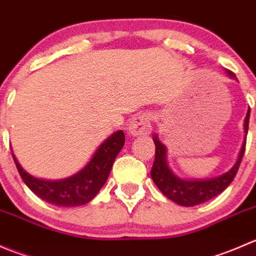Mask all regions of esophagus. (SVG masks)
I'll list each match as a JSON object with an SVG mask.
<instances>
[{
	"mask_svg": "<svg viewBox=\"0 0 256 256\" xmlns=\"http://www.w3.org/2000/svg\"><path fill=\"white\" fill-rule=\"evenodd\" d=\"M128 132L132 136L147 135L151 132V118L148 114H138L131 120Z\"/></svg>",
	"mask_w": 256,
	"mask_h": 256,
	"instance_id": "obj_1",
	"label": "esophagus"
}]
</instances>
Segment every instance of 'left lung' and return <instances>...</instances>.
<instances>
[{
  "label": "left lung",
  "mask_w": 256,
  "mask_h": 256,
  "mask_svg": "<svg viewBox=\"0 0 256 256\" xmlns=\"http://www.w3.org/2000/svg\"><path fill=\"white\" fill-rule=\"evenodd\" d=\"M229 74L234 76L230 72ZM249 116L250 109L248 110L246 118H245V134H248V128H249ZM154 142L156 146V151H154V161L151 168L152 180L156 183L158 190L168 200H174V203L183 206V207H193V206L204 203L216 196L220 194L233 182L240 164H242V156H244L246 140L244 141L242 150H240L238 161L230 171L220 177L206 180H184L174 176L167 166L166 147L164 146V144L160 142L157 136L154 138Z\"/></svg>",
  "instance_id": "obj_1"
}]
</instances>
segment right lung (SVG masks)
<instances>
[{"label": "right lung", "instance_id": "add662e5", "mask_svg": "<svg viewBox=\"0 0 256 256\" xmlns=\"http://www.w3.org/2000/svg\"><path fill=\"white\" fill-rule=\"evenodd\" d=\"M125 144L122 131H116L100 144L92 161L73 177L63 180H38L28 174L12 154L20 176L27 187L40 200L58 207H76L86 204L105 184L116 156Z\"/></svg>", "mask_w": 256, "mask_h": 256}]
</instances>
